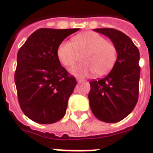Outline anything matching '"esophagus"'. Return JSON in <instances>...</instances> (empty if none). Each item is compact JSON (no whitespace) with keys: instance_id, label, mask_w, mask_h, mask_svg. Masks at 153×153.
I'll return each instance as SVG.
<instances>
[{"instance_id":"obj_1","label":"esophagus","mask_w":153,"mask_h":153,"mask_svg":"<svg viewBox=\"0 0 153 153\" xmlns=\"http://www.w3.org/2000/svg\"><path fill=\"white\" fill-rule=\"evenodd\" d=\"M76 81H77V82H85V81H84V80H83V79L80 78V77H78V76H76Z\"/></svg>"}]
</instances>
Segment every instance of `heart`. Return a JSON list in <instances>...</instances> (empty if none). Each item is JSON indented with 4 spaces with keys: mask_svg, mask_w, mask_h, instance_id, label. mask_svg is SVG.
Returning <instances> with one entry per match:
<instances>
[{
    "mask_svg": "<svg viewBox=\"0 0 153 153\" xmlns=\"http://www.w3.org/2000/svg\"><path fill=\"white\" fill-rule=\"evenodd\" d=\"M83 62L71 69L76 75L85 76L94 72L103 76L109 72L118 57V51L114 43L105 39L101 34L94 31L79 33L71 41H62L57 46V56L65 67H72L77 59V53H82Z\"/></svg>",
    "mask_w": 153,
    "mask_h": 153,
    "instance_id": "1",
    "label": "heart"
}]
</instances>
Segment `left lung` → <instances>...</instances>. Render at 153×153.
Masks as SVG:
<instances>
[{
    "label": "left lung",
    "mask_w": 153,
    "mask_h": 153,
    "mask_svg": "<svg viewBox=\"0 0 153 153\" xmlns=\"http://www.w3.org/2000/svg\"><path fill=\"white\" fill-rule=\"evenodd\" d=\"M116 46L118 57L109 74L90 82L88 94L93 114L105 123L123 120L136 106L139 94V51L130 38L112 28L96 29Z\"/></svg>",
    "instance_id": "obj_1"
}]
</instances>
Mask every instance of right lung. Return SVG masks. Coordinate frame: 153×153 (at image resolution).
Here are the masks:
<instances>
[{"mask_svg": "<svg viewBox=\"0 0 153 153\" xmlns=\"http://www.w3.org/2000/svg\"><path fill=\"white\" fill-rule=\"evenodd\" d=\"M79 29H39L17 53L15 82L20 109L42 124L63 118L69 97L77 82L60 63L57 46Z\"/></svg>", "mask_w": 153, "mask_h": 153, "instance_id": "obj_1", "label": "right lung"}]
</instances>
